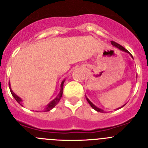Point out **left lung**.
<instances>
[{
  "instance_id": "1",
  "label": "left lung",
  "mask_w": 148,
  "mask_h": 148,
  "mask_svg": "<svg viewBox=\"0 0 148 148\" xmlns=\"http://www.w3.org/2000/svg\"><path fill=\"white\" fill-rule=\"evenodd\" d=\"M111 44H112V45H113V46H114V47H117V48H118V49H119L120 50H121V51H124V52H125V53H129V54H130V56H131V57H132V58H133V56H132V55L130 54V53H129V52H128V51L126 49H125V48H124V47H123L122 46H121V45H120V44H117V43H116V42H115V41H111ZM86 99H87V102H88L89 104H90V105L91 106V107H92V108H93L94 110H96V111H97V112H101V113H104V111L103 110L100 109V108H97V107H96V106H95V105H94V104H92V103L91 102V101H90V100H89V99H88V98H87V97H86ZM123 106H124V105H123ZM123 106H122V107H123ZM122 107H121V108H118V110H119V109H120V108H122Z\"/></svg>"
}]
</instances>
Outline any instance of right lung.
<instances>
[{
  "instance_id": "obj_1",
  "label": "right lung",
  "mask_w": 148,
  "mask_h": 148,
  "mask_svg": "<svg viewBox=\"0 0 148 148\" xmlns=\"http://www.w3.org/2000/svg\"><path fill=\"white\" fill-rule=\"evenodd\" d=\"M65 80L63 81L62 82H61V90H60V92L59 94H58V95H57V97L55 99H53L51 102H49V104L47 105V107H46V108L44 109V112H47V111H49L50 110L53 109V108H55L56 107V105L57 104H58V102H59L60 99H61V96H62V94H63V88H64V83ZM9 87H10V92H11L12 95V96L14 98H15V100L17 101V102L19 104H21V106H23V104H22V99H21L19 96H18V95H16V94L15 93V92H13L12 90L11 89V87H10V84H9Z\"/></svg>"
}]
</instances>
